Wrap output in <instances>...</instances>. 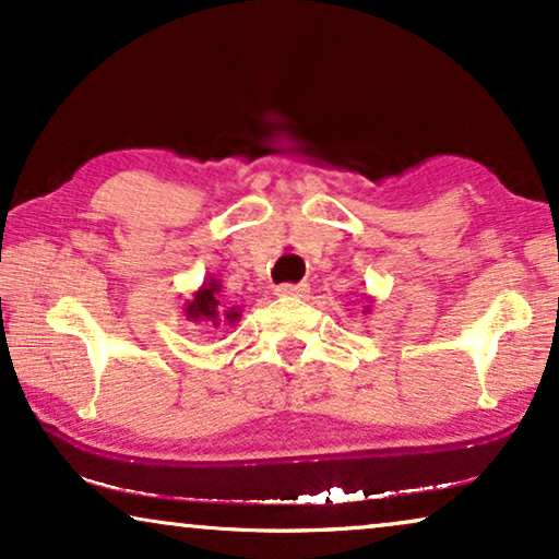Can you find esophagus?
I'll return each instance as SVG.
<instances>
[{
  "instance_id": "1",
  "label": "esophagus",
  "mask_w": 559,
  "mask_h": 559,
  "mask_svg": "<svg viewBox=\"0 0 559 559\" xmlns=\"http://www.w3.org/2000/svg\"><path fill=\"white\" fill-rule=\"evenodd\" d=\"M310 293V287L305 285V282H300V285H280L274 287V295L277 297H305Z\"/></svg>"
}]
</instances>
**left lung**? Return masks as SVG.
Masks as SVG:
<instances>
[{
	"label": "left lung",
	"mask_w": 559,
	"mask_h": 559,
	"mask_svg": "<svg viewBox=\"0 0 559 559\" xmlns=\"http://www.w3.org/2000/svg\"><path fill=\"white\" fill-rule=\"evenodd\" d=\"M371 302H373V300H371V297H369V295H366V305H364V312H371Z\"/></svg>",
	"instance_id": "8db88e82"
}]
</instances>
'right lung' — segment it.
Wrapping results in <instances>:
<instances>
[{
    "instance_id": "add662e5",
    "label": "right lung",
    "mask_w": 559,
    "mask_h": 559,
    "mask_svg": "<svg viewBox=\"0 0 559 559\" xmlns=\"http://www.w3.org/2000/svg\"><path fill=\"white\" fill-rule=\"evenodd\" d=\"M221 293V280L216 277H205L203 285L193 289L186 300H182V316L190 323H205L218 328L221 323H239L241 318V308H228L218 300Z\"/></svg>"
}]
</instances>
